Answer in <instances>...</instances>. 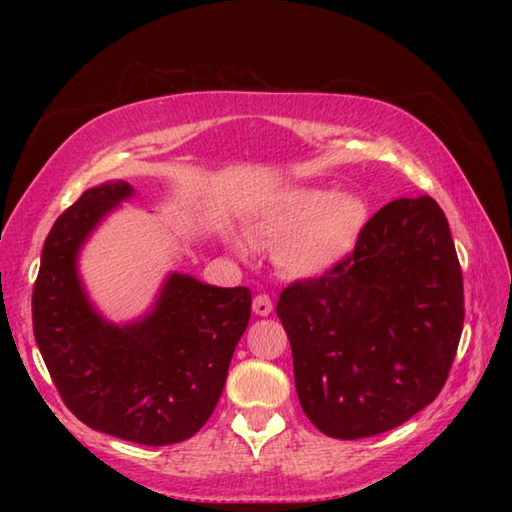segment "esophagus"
Masks as SVG:
<instances>
[{"instance_id": "obj_1", "label": "esophagus", "mask_w": 512, "mask_h": 512, "mask_svg": "<svg viewBox=\"0 0 512 512\" xmlns=\"http://www.w3.org/2000/svg\"><path fill=\"white\" fill-rule=\"evenodd\" d=\"M253 311L257 316H268L273 311V302L271 298L266 296V293H259V296H255L253 300Z\"/></svg>"}]
</instances>
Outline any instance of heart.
I'll use <instances>...</instances> for the list:
<instances>
[{
    "label": "heart",
    "instance_id": "1",
    "mask_svg": "<svg viewBox=\"0 0 512 512\" xmlns=\"http://www.w3.org/2000/svg\"><path fill=\"white\" fill-rule=\"evenodd\" d=\"M368 223L370 205L357 192L289 187L255 214L250 235L277 246L275 264L284 275L311 280L341 266L357 250Z\"/></svg>",
    "mask_w": 512,
    "mask_h": 512
}]
</instances>
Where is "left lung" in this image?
<instances>
[{
	"label": "left lung",
	"instance_id": "1",
	"mask_svg": "<svg viewBox=\"0 0 512 512\" xmlns=\"http://www.w3.org/2000/svg\"><path fill=\"white\" fill-rule=\"evenodd\" d=\"M275 311L316 429L357 440L400 427L443 391L463 332L445 212L429 196L384 205L341 266L289 284Z\"/></svg>",
	"mask_w": 512,
	"mask_h": 512
}]
</instances>
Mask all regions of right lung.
<instances>
[{
    "label": "right lung",
    "instance_id": "obj_1",
    "mask_svg": "<svg viewBox=\"0 0 512 512\" xmlns=\"http://www.w3.org/2000/svg\"><path fill=\"white\" fill-rule=\"evenodd\" d=\"M131 196L124 180H108L58 216L33 284V334L76 418L160 447L192 438L212 415L253 296L248 287L223 289L171 273L153 309L135 323L115 325L97 314L76 257L103 216Z\"/></svg>",
    "mask_w": 512,
    "mask_h": 512
}]
</instances>
